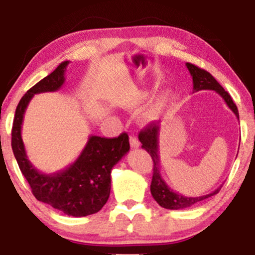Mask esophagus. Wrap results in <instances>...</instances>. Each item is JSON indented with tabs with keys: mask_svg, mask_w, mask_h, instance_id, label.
<instances>
[{
	"mask_svg": "<svg viewBox=\"0 0 255 255\" xmlns=\"http://www.w3.org/2000/svg\"><path fill=\"white\" fill-rule=\"evenodd\" d=\"M130 145H131V147L138 148L139 145H140V142H139L137 137H134V135H130Z\"/></svg>",
	"mask_w": 255,
	"mask_h": 255,
	"instance_id": "34e87169",
	"label": "esophagus"
}]
</instances>
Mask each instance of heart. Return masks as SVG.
<instances>
[{
  "label": "heart",
  "instance_id": "heart-1",
  "mask_svg": "<svg viewBox=\"0 0 255 255\" xmlns=\"http://www.w3.org/2000/svg\"><path fill=\"white\" fill-rule=\"evenodd\" d=\"M173 93L170 90H165L158 96L155 102L152 104V107L147 109V111L142 115V121L145 122H153L161 116L168 106L172 102Z\"/></svg>",
  "mask_w": 255,
  "mask_h": 255
}]
</instances>
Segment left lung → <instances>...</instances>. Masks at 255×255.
<instances>
[{
	"label": "left lung",
	"mask_w": 255,
	"mask_h": 255,
	"mask_svg": "<svg viewBox=\"0 0 255 255\" xmlns=\"http://www.w3.org/2000/svg\"><path fill=\"white\" fill-rule=\"evenodd\" d=\"M188 71H189L191 78H193L194 83V93L200 92V90H215L216 93L219 94L228 104V107L233 111L236 117L239 120V113L238 108L233 102L231 96L225 89L216 81V79L212 76L210 73L204 71L197 66L187 62L186 64ZM159 134H160V128L159 125L154 123L148 124L145 128H142L139 133V140L141 142V147L146 149L152 156L153 160V176L151 182V194L154 200L158 202L160 207L169 209V210H180V209L189 208L191 205L198 203V202L207 200V198L214 196V195L218 194L222 187H219L212 193L208 195H203V196L198 197H187L183 196L173 189H170L168 184L165 182L162 179L161 174H160V156H159Z\"/></svg>",
	"instance_id": "1"
}]
</instances>
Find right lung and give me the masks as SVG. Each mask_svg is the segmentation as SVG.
<instances>
[{
  "instance_id": "1",
  "label": "right lung",
  "mask_w": 255,
  "mask_h": 255,
  "mask_svg": "<svg viewBox=\"0 0 255 255\" xmlns=\"http://www.w3.org/2000/svg\"><path fill=\"white\" fill-rule=\"evenodd\" d=\"M69 61H64L20 99L11 130V147L19 169L38 201L65 215L85 217L99 212L107 203L111 188V169L130 149L128 135L116 138L90 135L81 154L72 165L53 174L40 173L27 159L22 140L24 114L33 95L57 92L65 82Z\"/></svg>"
}]
</instances>
